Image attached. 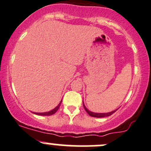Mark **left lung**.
<instances>
[{"mask_svg": "<svg viewBox=\"0 0 151 151\" xmlns=\"http://www.w3.org/2000/svg\"><path fill=\"white\" fill-rule=\"evenodd\" d=\"M83 106H84V110H86V112H87V113L89 114V115L92 116V117H108V116H110L111 115H112V114L114 113V112H115L117 110H115L113 111H112V112H107V113H97V112H91V111H89L88 109L87 108V107H85V105H84V102H83Z\"/></svg>", "mask_w": 151, "mask_h": 151, "instance_id": "obj_1", "label": "left lung"}]
</instances>
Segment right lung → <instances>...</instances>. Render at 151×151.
Wrapping results in <instances>:
<instances>
[{
  "label": "right lung",
  "mask_w": 151,
  "mask_h": 151,
  "mask_svg": "<svg viewBox=\"0 0 151 151\" xmlns=\"http://www.w3.org/2000/svg\"><path fill=\"white\" fill-rule=\"evenodd\" d=\"M62 101L61 100V102H59V104L58 105L57 107H55L54 109H53V110H51L50 111H49V112H33V113L36 114V115H42V116H49V115H54V113H55L58 110V109L59 108V107H60L61 105V103H62Z\"/></svg>",
  "instance_id": "1"
}]
</instances>
